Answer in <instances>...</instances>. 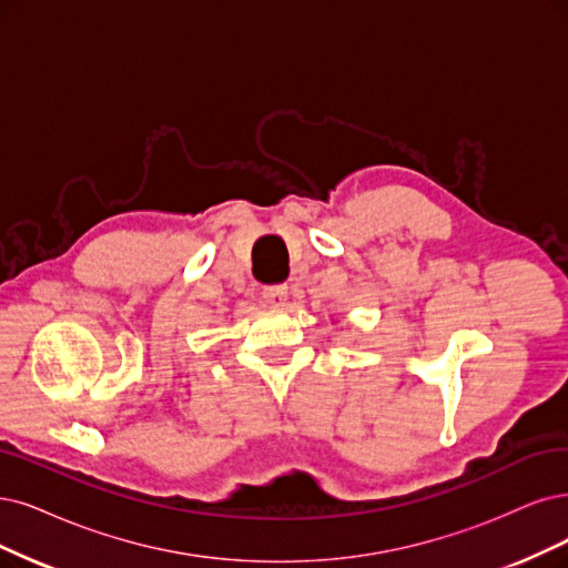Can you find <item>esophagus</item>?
<instances>
[{
	"label": "esophagus",
	"instance_id": "1",
	"mask_svg": "<svg viewBox=\"0 0 568 568\" xmlns=\"http://www.w3.org/2000/svg\"><path fill=\"white\" fill-rule=\"evenodd\" d=\"M264 300L271 306H285V302H287V285H268V287H264Z\"/></svg>",
	"mask_w": 568,
	"mask_h": 568
}]
</instances>
